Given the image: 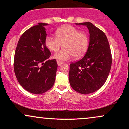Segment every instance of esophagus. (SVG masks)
Returning <instances> with one entry per match:
<instances>
[{
	"instance_id": "obj_1",
	"label": "esophagus",
	"mask_w": 129,
	"mask_h": 129,
	"mask_svg": "<svg viewBox=\"0 0 129 129\" xmlns=\"http://www.w3.org/2000/svg\"><path fill=\"white\" fill-rule=\"evenodd\" d=\"M57 65H58V66H59L62 63V62L59 61V60H57Z\"/></svg>"
}]
</instances>
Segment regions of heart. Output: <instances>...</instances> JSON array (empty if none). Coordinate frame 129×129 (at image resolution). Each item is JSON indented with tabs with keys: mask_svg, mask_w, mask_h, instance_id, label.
I'll return each mask as SVG.
<instances>
[{
	"mask_svg": "<svg viewBox=\"0 0 129 129\" xmlns=\"http://www.w3.org/2000/svg\"><path fill=\"white\" fill-rule=\"evenodd\" d=\"M56 37L47 35L45 45L48 50L56 51L63 44V49L53 54V58L59 60H69L75 56L79 58L87 51L89 43L88 35L71 25H66L56 31Z\"/></svg>",
	"mask_w": 129,
	"mask_h": 129,
	"instance_id": "1",
	"label": "heart"
}]
</instances>
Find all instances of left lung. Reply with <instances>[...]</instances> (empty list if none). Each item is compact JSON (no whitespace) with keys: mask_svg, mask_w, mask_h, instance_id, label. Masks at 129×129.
I'll return each mask as SVG.
<instances>
[{"mask_svg":"<svg viewBox=\"0 0 129 129\" xmlns=\"http://www.w3.org/2000/svg\"><path fill=\"white\" fill-rule=\"evenodd\" d=\"M76 24L88 28L90 42L84 57L70 65L69 82L77 92L90 94L100 89L107 80L112 66V54L104 33L91 22Z\"/></svg>","mask_w":129,"mask_h":129,"instance_id":"8db88e82","label":"left lung"}]
</instances>
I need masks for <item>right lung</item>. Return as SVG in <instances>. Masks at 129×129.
Wrapping results in <instances>:
<instances>
[{"instance_id": "1", "label": "right lung", "mask_w": 129, "mask_h": 129, "mask_svg": "<svg viewBox=\"0 0 129 129\" xmlns=\"http://www.w3.org/2000/svg\"><path fill=\"white\" fill-rule=\"evenodd\" d=\"M47 23H39L23 33L15 51L14 70L20 85L29 93L41 94L53 86L57 63L49 60L45 45Z\"/></svg>"}]
</instances>
